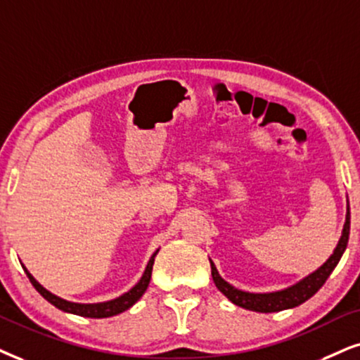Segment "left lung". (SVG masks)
<instances>
[{
	"label": "left lung",
	"mask_w": 360,
	"mask_h": 360,
	"mask_svg": "<svg viewBox=\"0 0 360 360\" xmlns=\"http://www.w3.org/2000/svg\"><path fill=\"white\" fill-rule=\"evenodd\" d=\"M349 231H350V212L347 207V216H345V224L342 236H340V240L335 248V251L332 256L327 259V261L322 264V266L312 274H309L306 279L292 285V288H288L284 290H277V292H269V294H252V292H244V290H239L233 288L229 282H226L217 272L216 266L211 262V272L212 279L216 288L221 290L222 294L229 299L231 302L236 304V306L248 309V311L254 312H279L284 311V309H292L301 306L302 302H306L307 299H311L314 294L319 290L327 277L330 276V272L335 269L340 257L347 248L349 243Z\"/></svg>",
	"instance_id": "left-lung-1"
}]
</instances>
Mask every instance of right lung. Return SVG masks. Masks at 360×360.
<instances>
[{"label": "right lung", "instance_id": "right-lung-1", "mask_svg": "<svg viewBox=\"0 0 360 360\" xmlns=\"http://www.w3.org/2000/svg\"><path fill=\"white\" fill-rule=\"evenodd\" d=\"M158 251L153 254V257L149 259L148 262V267L146 271H144L143 277H141V281L138 284L134 285L133 289L127 290L126 294L120 295L117 299H112V301H108V302H99V304H76V302H68L65 299L58 297V295H54L49 292L43 288V285L39 284L38 281L34 279L33 276L30 274L28 271H26V267H22L26 272V276H28V279L31 281V284L34 285V289L38 290V292L43 295L44 299H46L48 302H51L54 307L61 309V311L65 312H70V314H76V316H83V317H91V319H103V317H112V316H117V314L124 312L129 309L133 304H136L141 299V295L146 292L148 285H149V281H151V272H153V264H154V257H156Z\"/></svg>", "mask_w": 360, "mask_h": 360}]
</instances>
